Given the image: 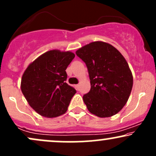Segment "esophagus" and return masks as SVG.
I'll return each mask as SVG.
<instances>
[{
  "label": "esophagus",
  "mask_w": 156,
  "mask_h": 156,
  "mask_svg": "<svg viewBox=\"0 0 156 156\" xmlns=\"http://www.w3.org/2000/svg\"><path fill=\"white\" fill-rule=\"evenodd\" d=\"M76 89H78H78H79L80 85H79V84H77V85H76Z\"/></svg>",
  "instance_id": "34e87169"
}]
</instances>
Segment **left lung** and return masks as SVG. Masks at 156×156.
Segmentation results:
<instances>
[{
    "label": "left lung",
    "mask_w": 156,
    "mask_h": 156,
    "mask_svg": "<svg viewBox=\"0 0 156 156\" xmlns=\"http://www.w3.org/2000/svg\"><path fill=\"white\" fill-rule=\"evenodd\" d=\"M88 69L91 89L83 100L89 112L101 118L110 117L126 104L133 78L128 62L117 48L97 41L76 52Z\"/></svg>",
    "instance_id": "left-lung-1"
}]
</instances>
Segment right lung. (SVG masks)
<instances>
[{
  "mask_svg": "<svg viewBox=\"0 0 156 156\" xmlns=\"http://www.w3.org/2000/svg\"><path fill=\"white\" fill-rule=\"evenodd\" d=\"M75 54L52 50L39 55L25 70L21 91L36 112L48 118L62 115L67 111L76 90L66 83V69Z\"/></svg>",
  "mask_w": 156,
  "mask_h": 156,
  "instance_id": "add662e5",
  "label": "right lung"
}]
</instances>
